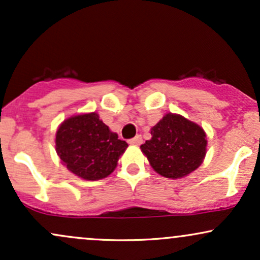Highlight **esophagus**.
<instances>
[{
	"mask_svg": "<svg viewBox=\"0 0 260 260\" xmlns=\"http://www.w3.org/2000/svg\"><path fill=\"white\" fill-rule=\"evenodd\" d=\"M142 142H143L142 136H136V137H134V138L128 140V143H129V144H134V145L142 144Z\"/></svg>",
	"mask_w": 260,
	"mask_h": 260,
	"instance_id": "1",
	"label": "esophagus"
}]
</instances>
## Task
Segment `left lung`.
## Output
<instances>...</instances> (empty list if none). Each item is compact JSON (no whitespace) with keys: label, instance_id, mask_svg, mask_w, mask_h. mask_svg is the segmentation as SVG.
<instances>
[{"label":"left lung","instance_id":"1","mask_svg":"<svg viewBox=\"0 0 260 260\" xmlns=\"http://www.w3.org/2000/svg\"><path fill=\"white\" fill-rule=\"evenodd\" d=\"M151 139L140 145L157 174L181 178L198 169L207 150L202 127L180 115L168 113L151 128Z\"/></svg>","mask_w":260,"mask_h":260}]
</instances>
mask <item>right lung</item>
I'll list each match as a JSON object with an SVG mask.
<instances>
[{
    "label": "right lung",
    "instance_id": "right-lung-1",
    "mask_svg": "<svg viewBox=\"0 0 260 260\" xmlns=\"http://www.w3.org/2000/svg\"><path fill=\"white\" fill-rule=\"evenodd\" d=\"M128 144L95 112L70 117L56 133V151L67 169L90 181L109 176Z\"/></svg>",
    "mask_w": 260,
    "mask_h": 260
}]
</instances>
